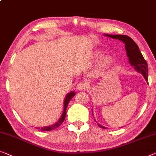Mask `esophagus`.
<instances>
[{
	"label": "esophagus",
	"mask_w": 156,
	"mask_h": 156,
	"mask_svg": "<svg viewBox=\"0 0 156 156\" xmlns=\"http://www.w3.org/2000/svg\"><path fill=\"white\" fill-rule=\"evenodd\" d=\"M87 87V83L85 82H80L77 86V89L79 91H83V90H86V88Z\"/></svg>",
	"instance_id": "esophagus-1"
}]
</instances>
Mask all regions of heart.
<instances>
[{
    "instance_id": "obj_1",
    "label": "heart",
    "mask_w": 156,
    "mask_h": 156,
    "mask_svg": "<svg viewBox=\"0 0 156 156\" xmlns=\"http://www.w3.org/2000/svg\"><path fill=\"white\" fill-rule=\"evenodd\" d=\"M102 55H103V52L101 51H97L94 53V55H93V58L94 59H98L100 58ZM113 63V59L111 56L109 55H106L102 57L100 60H99V62L98 65H97V70L99 71H101L105 70L106 69H107L108 66H110Z\"/></svg>"
}]
</instances>
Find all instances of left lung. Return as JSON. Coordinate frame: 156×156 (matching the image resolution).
Wrapping results in <instances>:
<instances>
[{"label": "left lung", "mask_w": 156, "mask_h": 156, "mask_svg": "<svg viewBox=\"0 0 156 156\" xmlns=\"http://www.w3.org/2000/svg\"><path fill=\"white\" fill-rule=\"evenodd\" d=\"M104 36L109 37L113 39H118L122 41L125 44V48L127 52V56L128 57L129 63L134 69L143 75L144 78L146 81H148V64L146 60L144 58L143 55L139 50L138 45L135 42L129 37L125 35H109L104 34ZM93 115V112H92ZM99 127L103 129H107V127L103 126L101 124L97 123Z\"/></svg>", "instance_id": "obj_1"}]
</instances>
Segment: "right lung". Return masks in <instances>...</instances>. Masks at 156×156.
<instances>
[{
    "label": "right lung",
    "instance_id": "obj_1",
    "mask_svg": "<svg viewBox=\"0 0 156 156\" xmlns=\"http://www.w3.org/2000/svg\"><path fill=\"white\" fill-rule=\"evenodd\" d=\"M76 92L73 91H71L69 93H68L65 97L64 100V110H63V113H62V115H61V117L59 120H57V122L55 123L54 125H50V126H48V127H42V128H40V127H36V129H41V131H50V130L52 129H55L57 127H59L60 125H62V123L65 120V117H66V108L67 106H68V104L70 101L71 99L73 98V97L75 96Z\"/></svg>",
    "mask_w": 156,
    "mask_h": 156
}]
</instances>
